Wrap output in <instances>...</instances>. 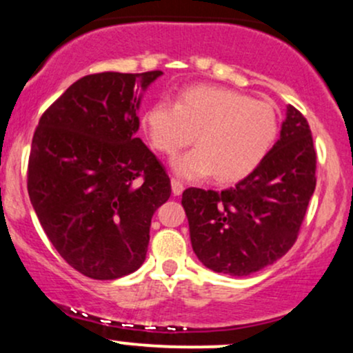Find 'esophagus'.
Returning <instances> with one entry per match:
<instances>
[{"label": "esophagus", "mask_w": 353, "mask_h": 353, "mask_svg": "<svg viewBox=\"0 0 353 353\" xmlns=\"http://www.w3.org/2000/svg\"><path fill=\"white\" fill-rule=\"evenodd\" d=\"M171 185H172V194L174 196H181L182 190H184V184L179 179H172L171 181Z\"/></svg>", "instance_id": "1"}]
</instances>
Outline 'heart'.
Here are the masks:
<instances>
[{
  "label": "heart",
  "instance_id": "obj_1",
  "mask_svg": "<svg viewBox=\"0 0 353 353\" xmlns=\"http://www.w3.org/2000/svg\"><path fill=\"white\" fill-rule=\"evenodd\" d=\"M143 125L152 148L172 157L196 136L197 148L174 161L184 179L212 176L219 182L244 179L261 165L279 136V114L270 103L219 86H192L176 104L157 101Z\"/></svg>",
  "mask_w": 353,
  "mask_h": 353
}]
</instances>
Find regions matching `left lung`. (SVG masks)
<instances>
[{"mask_svg": "<svg viewBox=\"0 0 353 353\" xmlns=\"http://www.w3.org/2000/svg\"><path fill=\"white\" fill-rule=\"evenodd\" d=\"M315 169L309 123L289 104L281 137L254 172L221 192H182L197 259L214 272L236 277L274 264L297 241L317 184Z\"/></svg>", "mask_w": 353, "mask_h": 353, "instance_id": "obj_1", "label": "left lung"}]
</instances>
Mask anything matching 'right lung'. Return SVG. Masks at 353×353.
Returning a JSON list of instances; mask_svg holds the SVG:
<instances>
[{
	"instance_id": "right-lung-1",
	"label": "right lung",
	"mask_w": 353,
	"mask_h": 353,
	"mask_svg": "<svg viewBox=\"0 0 353 353\" xmlns=\"http://www.w3.org/2000/svg\"><path fill=\"white\" fill-rule=\"evenodd\" d=\"M163 71L99 72L71 84L44 111L28 163V194L61 257L112 281L143 265L171 179L139 137V91Z\"/></svg>"
}]
</instances>
